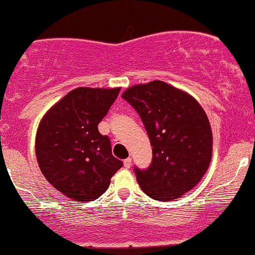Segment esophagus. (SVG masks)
I'll use <instances>...</instances> for the list:
<instances>
[{"mask_svg": "<svg viewBox=\"0 0 255 255\" xmlns=\"http://www.w3.org/2000/svg\"><path fill=\"white\" fill-rule=\"evenodd\" d=\"M123 164H125V168L126 169H129L130 165H132V159L127 158L125 161H123Z\"/></svg>", "mask_w": 255, "mask_h": 255, "instance_id": "obj_1", "label": "esophagus"}]
</instances>
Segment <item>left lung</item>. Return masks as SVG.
Masks as SVG:
<instances>
[{
    "mask_svg": "<svg viewBox=\"0 0 255 255\" xmlns=\"http://www.w3.org/2000/svg\"><path fill=\"white\" fill-rule=\"evenodd\" d=\"M122 99L139 115L153 146L150 165L134 166L140 189L158 201L190 191L212 156L211 126L199 102L163 81L129 87Z\"/></svg>",
    "mask_w": 255,
    "mask_h": 255,
    "instance_id": "obj_1",
    "label": "left lung"
}]
</instances>
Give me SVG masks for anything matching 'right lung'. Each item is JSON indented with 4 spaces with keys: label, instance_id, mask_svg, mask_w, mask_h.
I'll return each instance as SVG.
<instances>
[{
    "label": "right lung",
    "instance_id": "obj_1",
    "mask_svg": "<svg viewBox=\"0 0 255 255\" xmlns=\"http://www.w3.org/2000/svg\"><path fill=\"white\" fill-rule=\"evenodd\" d=\"M121 89L79 87L45 113L38 127L35 154L43 175L71 200L92 201L110 186L123 163L99 123Z\"/></svg>",
    "mask_w": 255,
    "mask_h": 255
}]
</instances>
